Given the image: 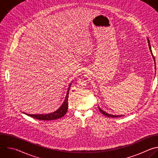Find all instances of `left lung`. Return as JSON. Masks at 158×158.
I'll return each instance as SVG.
<instances>
[{"instance_id": "obj_1", "label": "left lung", "mask_w": 158, "mask_h": 158, "mask_svg": "<svg viewBox=\"0 0 158 158\" xmlns=\"http://www.w3.org/2000/svg\"><path fill=\"white\" fill-rule=\"evenodd\" d=\"M148 45H149V49H150V51H151V54H152V56L153 58L154 59V56H153V55H152V51H151V46H150V43H149V40H148ZM99 110H100V112H101L102 114H104V115H106V116H107V117H118L122 116V115H111V114H107L106 112H105L104 111H103L102 110H101L99 107Z\"/></svg>"}]
</instances>
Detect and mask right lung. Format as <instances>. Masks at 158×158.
<instances>
[{
	"label": "right lung",
	"instance_id": "1",
	"mask_svg": "<svg viewBox=\"0 0 158 158\" xmlns=\"http://www.w3.org/2000/svg\"><path fill=\"white\" fill-rule=\"evenodd\" d=\"M71 85L69 86H70ZM69 89H68V91L67 93V95L65 99L64 102L62 104V106L57 109L56 111L51 113V114H28L24 113L28 116H30L33 118L41 120H53L56 119L60 118L62 117L67 112L68 109V98H69Z\"/></svg>",
	"mask_w": 158,
	"mask_h": 158
}]
</instances>
